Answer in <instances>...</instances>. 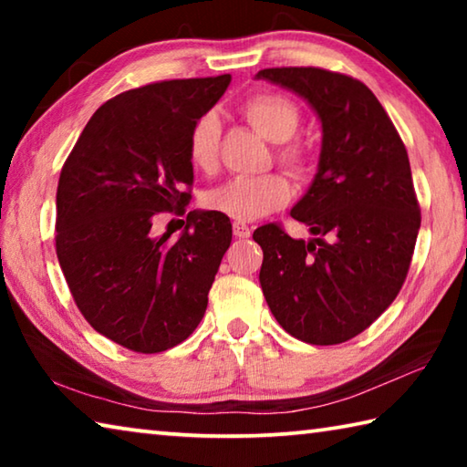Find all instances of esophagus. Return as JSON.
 <instances>
[{
    "instance_id": "1",
    "label": "esophagus",
    "mask_w": 467,
    "mask_h": 467,
    "mask_svg": "<svg viewBox=\"0 0 467 467\" xmlns=\"http://www.w3.org/2000/svg\"><path fill=\"white\" fill-rule=\"evenodd\" d=\"M233 233L236 239H249L251 236V226L244 223H233Z\"/></svg>"
}]
</instances>
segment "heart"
Listing matches in <instances>:
<instances>
[{
	"label": "heart",
	"instance_id": "heart-1",
	"mask_svg": "<svg viewBox=\"0 0 467 467\" xmlns=\"http://www.w3.org/2000/svg\"><path fill=\"white\" fill-rule=\"evenodd\" d=\"M243 115L253 128L270 141H288L295 136L300 123L298 107L290 99L275 92H259L243 102ZM220 148V119L214 113H205L197 119L187 136V156L193 169L212 172L218 167ZM278 161L295 172L306 167L305 152L298 146L284 144L278 148ZM292 197L288 179L278 172L262 177H239L210 189L203 195L205 208L218 214L253 223L272 212L284 208Z\"/></svg>",
	"mask_w": 467,
	"mask_h": 467
}]
</instances>
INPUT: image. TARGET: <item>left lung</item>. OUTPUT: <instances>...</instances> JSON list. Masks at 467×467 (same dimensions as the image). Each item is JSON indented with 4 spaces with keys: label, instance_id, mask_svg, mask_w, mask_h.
Instances as JSON below:
<instances>
[{
    "label": "left lung",
    "instance_id": "obj_1",
    "mask_svg": "<svg viewBox=\"0 0 467 467\" xmlns=\"http://www.w3.org/2000/svg\"><path fill=\"white\" fill-rule=\"evenodd\" d=\"M259 80L305 99L323 130L317 175L290 216L315 239L259 226V272L275 321L300 342L358 336L393 303L420 228L404 141L360 80L321 67H267Z\"/></svg>",
    "mask_w": 467,
    "mask_h": 467
}]
</instances>
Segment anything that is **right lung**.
<instances>
[{
    "label": "right lung",
    "instance_id": "obj_1",
    "mask_svg": "<svg viewBox=\"0 0 467 467\" xmlns=\"http://www.w3.org/2000/svg\"><path fill=\"white\" fill-rule=\"evenodd\" d=\"M228 84L224 74L117 94L90 117L61 169V272L84 319L128 350L164 352L192 336L231 247V220L212 210L189 212L175 241L152 233L161 212L185 214L189 130Z\"/></svg>",
    "mask_w": 467,
    "mask_h": 467
}]
</instances>
